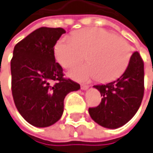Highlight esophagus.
I'll return each instance as SVG.
<instances>
[{"instance_id":"esophagus-1","label":"esophagus","mask_w":153,"mask_h":153,"mask_svg":"<svg viewBox=\"0 0 153 153\" xmlns=\"http://www.w3.org/2000/svg\"><path fill=\"white\" fill-rule=\"evenodd\" d=\"M81 90H86L89 89V85H81Z\"/></svg>"}]
</instances>
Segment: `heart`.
I'll return each mask as SVG.
<instances>
[{"label":"heart","instance_id":"obj_1","mask_svg":"<svg viewBox=\"0 0 153 153\" xmlns=\"http://www.w3.org/2000/svg\"><path fill=\"white\" fill-rule=\"evenodd\" d=\"M57 61L70 68L84 59L88 63L69 70L68 75L79 81L97 79L110 82L120 77L127 68L131 48L125 39L105 29L90 27L74 33L73 37H61L54 48Z\"/></svg>","mask_w":153,"mask_h":153}]
</instances>
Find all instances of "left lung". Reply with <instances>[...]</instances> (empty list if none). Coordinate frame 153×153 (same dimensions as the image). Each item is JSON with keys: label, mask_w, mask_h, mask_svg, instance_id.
Returning a JSON list of instances; mask_svg holds the SVG:
<instances>
[{"label": "left lung", "mask_w": 153, "mask_h": 153, "mask_svg": "<svg viewBox=\"0 0 153 153\" xmlns=\"http://www.w3.org/2000/svg\"><path fill=\"white\" fill-rule=\"evenodd\" d=\"M93 87L103 96L98 106L89 109L94 121L109 129L126 124L137 112L144 94V63L139 53H132L127 68L117 79Z\"/></svg>", "instance_id": "1"}]
</instances>
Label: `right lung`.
Returning <instances> with one entry per match:
<instances>
[{
    "mask_svg": "<svg viewBox=\"0 0 153 153\" xmlns=\"http://www.w3.org/2000/svg\"><path fill=\"white\" fill-rule=\"evenodd\" d=\"M65 33L61 27H40L13 50V100L21 116L36 127L56 123L63 115L65 96L80 89L79 84L63 78V68L55 62V44Z\"/></svg>",
    "mask_w": 153,
    "mask_h": 153,
    "instance_id": "right-lung-1",
    "label": "right lung"
}]
</instances>
